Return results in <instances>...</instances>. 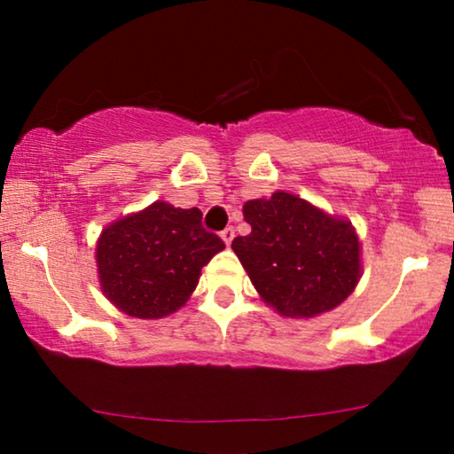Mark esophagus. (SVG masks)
Wrapping results in <instances>:
<instances>
[{
    "label": "esophagus",
    "mask_w": 454,
    "mask_h": 454,
    "mask_svg": "<svg viewBox=\"0 0 454 454\" xmlns=\"http://www.w3.org/2000/svg\"><path fill=\"white\" fill-rule=\"evenodd\" d=\"M233 238H235V229H233V227H227V229H223V231H221V239L225 241L227 246L231 244Z\"/></svg>",
    "instance_id": "1"
}]
</instances>
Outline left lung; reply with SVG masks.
Instances as JSON below:
<instances>
[{"instance_id":"8db88e82","label":"left lung","mask_w":454,"mask_h":454,"mask_svg":"<svg viewBox=\"0 0 454 454\" xmlns=\"http://www.w3.org/2000/svg\"><path fill=\"white\" fill-rule=\"evenodd\" d=\"M252 233L233 252L260 297L287 318H314L337 308L362 277L359 239L349 221L303 198L275 192L244 204Z\"/></svg>"}]
</instances>
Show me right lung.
<instances>
[{
    "mask_svg": "<svg viewBox=\"0 0 454 454\" xmlns=\"http://www.w3.org/2000/svg\"><path fill=\"white\" fill-rule=\"evenodd\" d=\"M223 247L219 235L202 227L200 210L157 200L103 229L98 281L123 314L157 320L190 300L202 266Z\"/></svg>",
    "mask_w": 454,
    "mask_h": 454,
    "instance_id": "obj_1",
    "label": "right lung"
}]
</instances>
